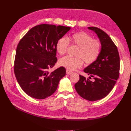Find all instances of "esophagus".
Wrapping results in <instances>:
<instances>
[{
    "instance_id": "34e87169",
    "label": "esophagus",
    "mask_w": 131,
    "mask_h": 131,
    "mask_svg": "<svg viewBox=\"0 0 131 131\" xmlns=\"http://www.w3.org/2000/svg\"><path fill=\"white\" fill-rule=\"evenodd\" d=\"M66 74H67V75H70V74L73 73V72H72L70 70H68V69H67V70H66Z\"/></svg>"
}]
</instances>
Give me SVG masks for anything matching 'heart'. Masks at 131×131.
I'll return each instance as SVG.
<instances>
[{"mask_svg": "<svg viewBox=\"0 0 131 131\" xmlns=\"http://www.w3.org/2000/svg\"><path fill=\"white\" fill-rule=\"evenodd\" d=\"M70 43L78 47L76 53L77 57L66 56L60 58L58 63L68 70H75L80 68L85 63L90 64L94 62L101 53V43L97 39L84 31L78 32L70 36ZM69 46V41L65 37L60 38L56 44V50L60 55L65 54Z\"/></svg>", "mask_w": 131, "mask_h": 131, "instance_id": "obj_1", "label": "heart"}]
</instances>
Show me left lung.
I'll return each mask as SVG.
<instances>
[{
    "mask_svg": "<svg viewBox=\"0 0 131 131\" xmlns=\"http://www.w3.org/2000/svg\"><path fill=\"white\" fill-rule=\"evenodd\" d=\"M98 36L101 43V53L98 58L86 68L84 72L94 78L79 75L75 88L79 95L88 101L101 100L113 90L119 76L120 58L116 45L106 33L96 27H89Z\"/></svg>",
    "mask_w": 131,
    "mask_h": 131,
    "instance_id": "1",
    "label": "left lung"
}]
</instances>
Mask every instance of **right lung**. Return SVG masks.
I'll return each instance as SVG.
<instances>
[{"mask_svg":"<svg viewBox=\"0 0 131 131\" xmlns=\"http://www.w3.org/2000/svg\"><path fill=\"white\" fill-rule=\"evenodd\" d=\"M70 27L40 24L29 30L17 47L14 72L17 80L27 95L44 99L56 91L65 76L66 69L60 67L53 72L57 58L56 44L70 30Z\"/></svg>","mask_w":131,"mask_h":131,"instance_id":"add662e5","label":"right lung"}]
</instances>
